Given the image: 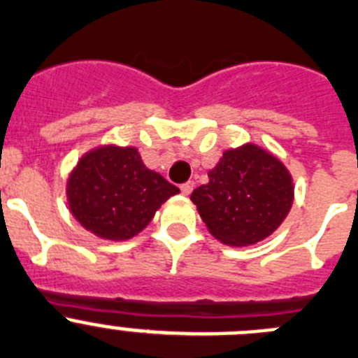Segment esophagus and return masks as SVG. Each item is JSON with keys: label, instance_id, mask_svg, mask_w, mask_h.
Segmentation results:
<instances>
[{"label": "esophagus", "instance_id": "1", "mask_svg": "<svg viewBox=\"0 0 358 358\" xmlns=\"http://www.w3.org/2000/svg\"><path fill=\"white\" fill-rule=\"evenodd\" d=\"M192 189H194V182H185L180 185V190H182L183 196H189L192 192Z\"/></svg>", "mask_w": 358, "mask_h": 358}]
</instances>
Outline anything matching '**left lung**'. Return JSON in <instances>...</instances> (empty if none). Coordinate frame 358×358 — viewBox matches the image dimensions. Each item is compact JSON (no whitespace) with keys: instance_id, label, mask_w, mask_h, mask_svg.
Wrapping results in <instances>:
<instances>
[{"instance_id":"1","label":"left lung","mask_w":358,"mask_h":358,"mask_svg":"<svg viewBox=\"0 0 358 358\" xmlns=\"http://www.w3.org/2000/svg\"><path fill=\"white\" fill-rule=\"evenodd\" d=\"M208 178L190 199L210 233L228 245L262 242L279 228L292 208L288 169L255 145L224 152Z\"/></svg>"}]
</instances>
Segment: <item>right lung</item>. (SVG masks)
Listing matches in <instances>:
<instances>
[{
    "mask_svg": "<svg viewBox=\"0 0 358 358\" xmlns=\"http://www.w3.org/2000/svg\"><path fill=\"white\" fill-rule=\"evenodd\" d=\"M178 187L143 164L136 148L103 146L79 160L69 178L70 212L88 231L127 240L148 226Z\"/></svg>",
    "mask_w": 358,
    "mask_h": 358,
    "instance_id": "right-lung-1",
    "label": "right lung"
}]
</instances>
